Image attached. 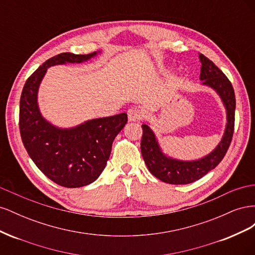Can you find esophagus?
Instances as JSON below:
<instances>
[{"mask_svg":"<svg viewBox=\"0 0 255 255\" xmlns=\"http://www.w3.org/2000/svg\"><path fill=\"white\" fill-rule=\"evenodd\" d=\"M128 117L129 121H140L142 119V112L136 107H132L128 111Z\"/></svg>","mask_w":255,"mask_h":255,"instance_id":"1","label":"esophagus"}]
</instances>
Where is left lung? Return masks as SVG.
Returning a JSON list of instances; mask_svg holds the SVG:
<instances>
[{
	"label": "left lung",
	"instance_id": "left-lung-1",
	"mask_svg": "<svg viewBox=\"0 0 255 255\" xmlns=\"http://www.w3.org/2000/svg\"><path fill=\"white\" fill-rule=\"evenodd\" d=\"M199 58L202 65L200 80L221 98L227 110V127L221 141L208 155L197 160H179L165 155L153 130L148 125H142L140 150L144 163L154 176L168 184L183 185L201 179L220 163L232 141L236 105L232 84L226 74L203 54H199Z\"/></svg>",
	"mask_w": 255,
	"mask_h": 255
}]
</instances>
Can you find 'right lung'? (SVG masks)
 Here are the masks:
<instances>
[{
	"mask_svg": "<svg viewBox=\"0 0 255 255\" xmlns=\"http://www.w3.org/2000/svg\"><path fill=\"white\" fill-rule=\"evenodd\" d=\"M97 54L67 52L48 59L27 79L21 94L22 142L41 172L67 188L86 186L98 179L110 158L114 139L127 125L128 115L122 113L88 120L75 128H59L41 116L37 103L38 88L49 67L83 63Z\"/></svg>",
	"mask_w": 255,
	"mask_h": 255,
	"instance_id": "add662e5",
	"label": "right lung"
}]
</instances>
